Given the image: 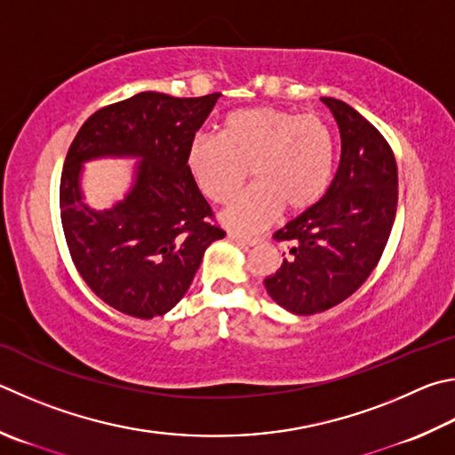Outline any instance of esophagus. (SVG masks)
I'll use <instances>...</instances> for the list:
<instances>
[{"mask_svg": "<svg viewBox=\"0 0 455 455\" xmlns=\"http://www.w3.org/2000/svg\"><path fill=\"white\" fill-rule=\"evenodd\" d=\"M228 238H230V241H233V243L241 244V246H254V244L260 243V238H246V236L238 235V233H228Z\"/></svg>", "mask_w": 455, "mask_h": 455, "instance_id": "obj_1", "label": "esophagus"}]
</instances>
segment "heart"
<instances>
[{
  "label": "heart",
  "mask_w": 455,
  "mask_h": 455,
  "mask_svg": "<svg viewBox=\"0 0 455 455\" xmlns=\"http://www.w3.org/2000/svg\"><path fill=\"white\" fill-rule=\"evenodd\" d=\"M334 135L316 113L300 115L280 107H251L228 113L219 137H196L187 148V169L201 193L230 204L225 222L241 230H260L283 206L299 212L328 191L334 171Z\"/></svg>",
  "instance_id": "1"
}]
</instances>
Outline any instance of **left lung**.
Returning a JSON list of instances; mask_svg holds the SVG:
<instances>
[{
	"mask_svg": "<svg viewBox=\"0 0 455 455\" xmlns=\"http://www.w3.org/2000/svg\"><path fill=\"white\" fill-rule=\"evenodd\" d=\"M340 129L336 175L322 199L275 233L291 256L264 278L270 299L300 316L324 312L364 284L398 206V167L384 135L348 103L322 97Z\"/></svg>",
	"mask_w": 455,
	"mask_h": 455,
	"instance_id": "left-lung-1",
	"label": "left lung"
}]
</instances>
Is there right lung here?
<instances>
[{
    "label": "right lung",
    "instance_id": "add662e5",
    "mask_svg": "<svg viewBox=\"0 0 455 455\" xmlns=\"http://www.w3.org/2000/svg\"><path fill=\"white\" fill-rule=\"evenodd\" d=\"M219 97L145 91L101 107L73 139L60 185L65 241L81 278L115 310L163 316L188 291L206 246L225 236L187 169V148ZM125 154L142 156L134 188L113 210L91 212L80 164Z\"/></svg>",
    "mask_w": 455,
    "mask_h": 455
}]
</instances>
